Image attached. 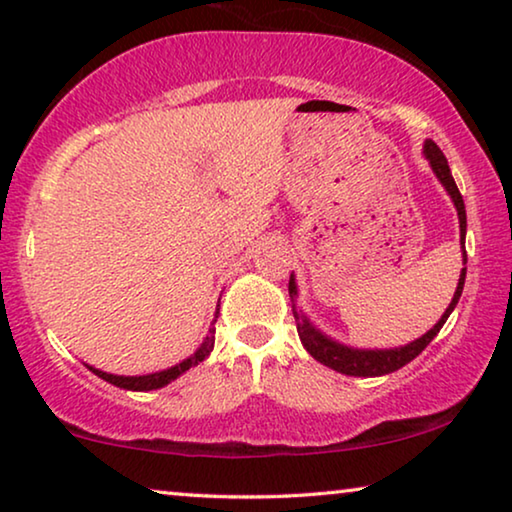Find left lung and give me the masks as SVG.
Returning a JSON list of instances; mask_svg holds the SVG:
<instances>
[{
    "label": "left lung",
    "mask_w": 512,
    "mask_h": 512,
    "mask_svg": "<svg viewBox=\"0 0 512 512\" xmlns=\"http://www.w3.org/2000/svg\"><path fill=\"white\" fill-rule=\"evenodd\" d=\"M423 156L427 158V163H430L434 177L439 179V183L446 188V193L451 195V200L455 204L457 220H460L462 264H467V250H464V236H467V211H464V200H462L460 190H457V183L451 174V167H448L446 156L441 154V149L432 140H425ZM464 278H467V266H462L453 301L448 303V308L444 315H441L439 322L434 324L425 335H421V338H416L414 342H407V345H402V347H393V349L349 347V345H342V342L333 340L326 333L319 331L317 326L310 322L308 315H305L299 305H296V299H299V287H296L294 273L289 276V299H292V312L296 317V331H299V338L303 342L305 352L315 358V361L324 363L326 368L342 372V375H349V377H381V375H391V372L400 370L402 365L414 361V358L421 354L434 338H437L441 326L446 324V319L451 317V312L455 310L457 301H460L462 289H464Z\"/></svg>",
    "instance_id": "obj_1"
}]
</instances>
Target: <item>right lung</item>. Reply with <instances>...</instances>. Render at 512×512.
I'll list each match as a JSON object with an SVG mask.
<instances>
[{"label":"right lung","instance_id":"1","mask_svg":"<svg viewBox=\"0 0 512 512\" xmlns=\"http://www.w3.org/2000/svg\"><path fill=\"white\" fill-rule=\"evenodd\" d=\"M218 315H220V308H216V315H213V324H216ZM213 342H216V329H213V326H211L209 335H207V338H204L202 345L195 349V354H190L188 358H183L181 363L172 365V368L160 370V372H151V375H140V377H137V375H135V377L110 375V372H103V370H98V368H91V365H87V363H85V365H87V368H89L91 372H94V375H98V377L105 379V381H110V384L117 386V388H126V391H156V388H163V386L170 384V381L181 377L183 372L193 368V365L202 363L204 358H207V356L213 352Z\"/></svg>","mask_w":512,"mask_h":512}]
</instances>
